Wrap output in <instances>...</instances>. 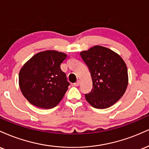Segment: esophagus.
Returning <instances> with one entry per match:
<instances>
[{
    "mask_svg": "<svg viewBox=\"0 0 149 149\" xmlns=\"http://www.w3.org/2000/svg\"><path fill=\"white\" fill-rule=\"evenodd\" d=\"M80 84V81L79 80H77V81H76L75 83H74V86H78Z\"/></svg>",
    "mask_w": 149,
    "mask_h": 149,
    "instance_id": "34e87169",
    "label": "esophagus"
}]
</instances>
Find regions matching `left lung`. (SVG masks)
<instances>
[{"mask_svg":"<svg viewBox=\"0 0 149 149\" xmlns=\"http://www.w3.org/2000/svg\"><path fill=\"white\" fill-rule=\"evenodd\" d=\"M91 74L93 88L86 100L97 109L115 104L125 93L128 83L127 69L119 55L109 49L95 46L80 53Z\"/></svg>","mask_w":149,"mask_h":149,"instance_id":"left-lung-1","label":"left lung"}]
</instances>
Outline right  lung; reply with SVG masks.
Here are the masks:
<instances>
[{
    "label": "right lung",
    "mask_w": 149,
    "mask_h": 149,
    "mask_svg": "<svg viewBox=\"0 0 149 149\" xmlns=\"http://www.w3.org/2000/svg\"><path fill=\"white\" fill-rule=\"evenodd\" d=\"M67 55L56 51L36 54L23 66L19 76L22 94L33 105L52 109L63 99L70 84L61 64Z\"/></svg>",
    "instance_id": "obj_1"
}]
</instances>
